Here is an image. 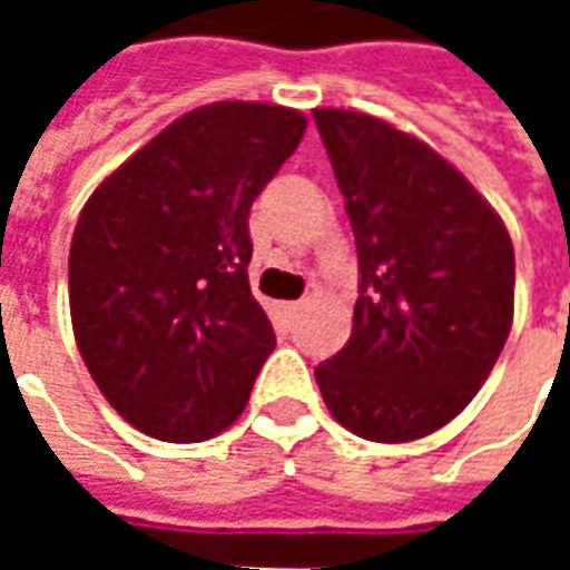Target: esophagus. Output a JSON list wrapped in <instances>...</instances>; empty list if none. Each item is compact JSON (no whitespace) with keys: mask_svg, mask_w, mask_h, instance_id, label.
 I'll use <instances>...</instances> for the list:
<instances>
[{"mask_svg":"<svg viewBox=\"0 0 570 570\" xmlns=\"http://www.w3.org/2000/svg\"><path fill=\"white\" fill-rule=\"evenodd\" d=\"M281 308H284V314H296V311L302 308V302H284Z\"/></svg>","mask_w":570,"mask_h":570,"instance_id":"34e87169","label":"esophagus"}]
</instances>
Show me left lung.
Instances as JSON below:
<instances>
[{
  "label": "left lung",
  "instance_id": "1",
  "mask_svg": "<svg viewBox=\"0 0 570 570\" xmlns=\"http://www.w3.org/2000/svg\"><path fill=\"white\" fill-rule=\"evenodd\" d=\"M360 259L347 345L314 370L338 424L421 440L476 396L513 326L507 225L424 140L357 109H314Z\"/></svg>",
  "mask_w": 570,
  "mask_h": 570
}]
</instances>
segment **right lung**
<instances>
[{
	"label": "right lung",
	"mask_w": 570,
	"mask_h": 570,
	"mask_svg": "<svg viewBox=\"0 0 570 570\" xmlns=\"http://www.w3.org/2000/svg\"><path fill=\"white\" fill-rule=\"evenodd\" d=\"M308 118L274 104L191 109L94 188L69 247V314L94 384L164 442L244 412L277 345L249 293V207Z\"/></svg>",
	"instance_id": "obj_1"
}]
</instances>
